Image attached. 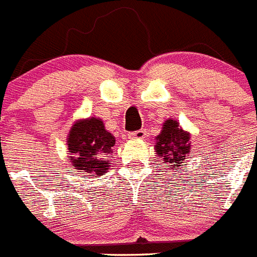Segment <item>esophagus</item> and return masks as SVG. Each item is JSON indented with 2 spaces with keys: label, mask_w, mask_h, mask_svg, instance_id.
I'll use <instances>...</instances> for the list:
<instances>
[{
  "label": "esophagus",
  "mask_w": 257,
  "mask_h": 257,
  "mask_svg": "<svg viewBox=\"0 0 257 257\" xmlns=\"http://www.w3.org/2000/svg\"><path fill=\"white\" fill-rule=\"evenodd\" d=\"M145 137H146V132H145V129L132 132V133L128 135V138H131V140H144Z\"/></svg>",
  "instance_id": "34e87169"
}]
</instances>
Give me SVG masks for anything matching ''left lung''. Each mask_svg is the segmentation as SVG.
<instances>
[{"instance_id":"1","label":"left lung","mask_w":257,"mask_h":257,"mask_svg":"<svg viewBox=\"0 0 257 257\" xmlns=\"http://www.w3.org/2000/svg\"><path fill=\"white\" fill-rule=\"evenodd\" d=\"M155 153L162 162L172 169H178L186 162L191 149L190 133L184 131L177 120L168 119L163 122L162 132L155 137Z\"/></svg>"}]
</instances>
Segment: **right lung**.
I'll return each mask as SVG.
<instances>
[{
	"instance_id": "1",
	"label": "right lung",
	"mask_w": 257,
	"mask_h": 257,
	"mask_svg": "<svg viewBox=\"0 0 257 257\" xmlns=\"http://www.w3.org/2000/svg\"><path fill=\"white\" fill-rule=\"evenodd\" d=\"M115 137L104 128L99 117L75 121L67 136V154L71 166L85 176L104 175L110 169Z\"/></svg>"
}]
</instances>
